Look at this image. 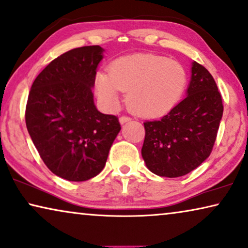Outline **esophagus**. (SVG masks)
Returning <instances> with one entry per match:
<instances>
[{"mask_svg": "<svg viewBox=\"0 0 248 248\" xmlns=\"http://www.w3.org/2000/svg\"><path fill=\"white\" fill-rule=\"evenodd\" d=\"M130 120H131L130 117H127V116H123V117L119 118V123H120L121 124L128 123V121H130Z\"/></svg>", "mask_w": 248, "mask_h": 248, "instance_id": "1", "label": "esophagus"}]
</instances>
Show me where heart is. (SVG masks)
<instances>
[{
    "label": "heart",
    "instance_id": "heart-1",
    "mask_svg": "<svg viewBox=\"0 0 248 248\" xmlns=\"http://www.w3.org/2000/svg\"><path fill=\"white\" fill-rule=\"evenodd\" d=\"M186 82V72L179 62L154 54H136L111 62L109 74L97 73L95 91L108 109H117L120 93L124 92L130 111L155 118L179 102Z\"/></svg>",
    "mask_w": 248,
    "mask_h": 248
}]
</instances>
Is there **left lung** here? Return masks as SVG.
<instances>
[{
	"mask_svg": "<svg viewBox=\"0 0 248 248\" xmlns=\"http://www.w3.org/2000/svg\"><path fill=\"white\" fill-rule=\"evenodd\" d=\"M224 112L222 99L208 69L192 62L186 96L162 119L146 121L141 156L156 175L179 177L209 157Z\"/></svg>",
	"mask_w": 248,
	"mask_h": 248,
	"instance_id": "obj_1",
	"label": "left lung"
}]
</instances>
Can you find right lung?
Listing matches in <instances>:
<instances>
[{
	"label": "right lung",
	"instance_id": "right-lung-1",
	"mask_svg": "<svg viewBox=\"0 0 248 248\" xmlns=\"http://www.w3.org/2000/svg\"><path fill=\"white\" fill-rule=\"evenodd\" d=\"M103 58L100 46L75 48L37 76L28 96L26 124L46 166L62 179L82 182L106 165L120 124L94 104L92 88Z\"/></svg>",
	"mask_w": 248,
	"mask_h": 248
}]
</instances>
